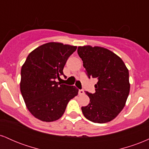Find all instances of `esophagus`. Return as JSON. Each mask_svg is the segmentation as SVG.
I'll list each match as a JSON object with an SVG mask.
<instances>
[{
    "instance_id": "1",
    "label": "esophagus",
    "mask_w": 149,
    "mask_h": 149,
    "mask_svg": "<svg viewBox=\"0 0 149 149\" xmlns=\"http://www.w3.org/2000/svg\"><path fill=\"white\" fill-rule=\"evenodd\" d=\"M78 94H79V95H84V94H85L84 90H78Z\"/></svg>"
}]
</instances>
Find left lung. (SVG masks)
Segmentation results:
<instances>
[{"label":"left lung","instance_id":"1","mask_svg":"<svg viewBox=\"0 0 149 149\" xmlns=\"http://www.w3.org/2000/svg\"><path fill=\"white\" fill-rule=\"evenodd\" d=\"M78 54L89 78L98 80L95 93L85 92L90 100L82 112L93 123L110 122L123 109L129 95L127 68L117 54L100 46H79Z\"/></svg>","mask_w":149,"mask_h":149}]
</instances>
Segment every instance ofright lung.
<instances>
[{"label": "right lung", "mask_w": 149, "mask_h": 149, "mask_svg": "<svg viewBox=\"0 0 149 149\" xmlns=\"http://www.w3.org/2000/svg\"><path fill=\"white\" fill-rule=\"evenodd\" d=\"M76 49L77 46L61 42H47L33 49L22 65V95L28 110L40 120L60 118L69 101L78 95L75 86L56 81L64 75V65Z\"/></svg>", "instance_id": "right-lung-1"}]
</instances>
